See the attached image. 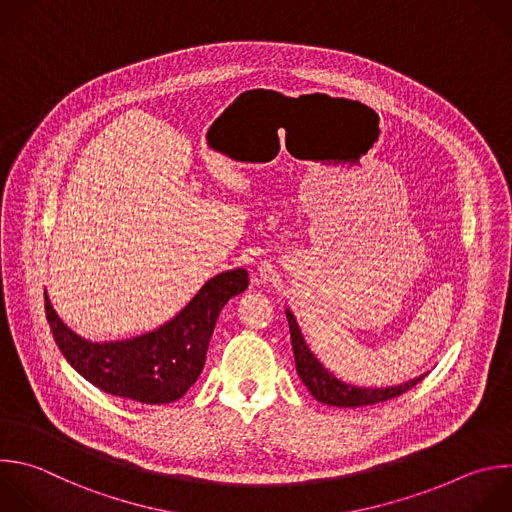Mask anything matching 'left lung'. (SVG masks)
<instances>
[{"mask_svg": "<svg viewBox=\"0 0 512 512\" xmlns=\"http://www.w3.org/2000/svg\"><path fill=\"white\" fill-rule=\"evenodd\" d=\"M285 313H287L289 331H291V348H293V358H295V370H297L301 382L305 384V388L309 390V394L321 404L339 406V408L372 406V404H380V402L402 396L404 392L412 390L416 384H420L426 378V374H422V376H418V378H414L406 384H400V386H394V388H378V390L356 388V386L339 382L309 352L293 313L289 309Z\"/></svg>", "mask_w": 512, "mask_h": 512, "instance_id": "left-lung-1", "label": "left lung"}]
</instances>
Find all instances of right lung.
Here are the masks:
<instances>
[{"label": "right lung", "mask_w": 512, "mask_h": 512, "mask_svg": "<svg viewBox=\"0 0 512 512\" xmlns=\"http://www.w3.org/2000/svg\"><path fill=\"white\" fill-rule=\"evenodd\" d=\"M247 285L245 269L219 273L177 317L124 342H86L62 323L44 293L46 317L60 352L90 384L140 404H168L183 398L201 376L221 309Z\"/></svg>", "instance_id": "obj_1"}]
</instances>
